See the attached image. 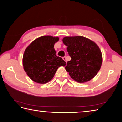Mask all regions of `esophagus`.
Masks as SVG:
<instances>
[{"label": "esophagus", "instance_id": "34e87169", "mask_svg": "<svg viewBox=\"0 0 122 122\" xmlns=\"http://www.w3.org/2000/svg\"><path fill=\"white\" fill-rule=\"evenodd\" d=\"M63 59L65 60L66 62H67V59H66V56H64L63 57Z\"/></svg>", "mask_w": 122, "mask_h": 122}]
</instances>
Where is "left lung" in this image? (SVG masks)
Returning <instances> with one entry per match:
<instances>
[{
  "label": "left lung",
  "mask_w": 122,
  "mask_h": 122,
  "mask_svg": "<svg viewBox=\"0 0 122 122\" xmlns=\"http://www.w3.org/2000/svg\"><path fill=\"white\" fill-rule=\"evenodd\" d=\"M62 41L71 57L65 67L71 77L80 83L92 80L97 74L102 62L97 45L82 36L65 37Z\"/></svg>",
  "instance_id": "8db88e82"
}]
</instances>
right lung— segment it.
<instances>
[{"label":"right lung","instance_id":"add662e5","mask_svg":"<svg viewBox=\"0 0 122 122\" xmlns=\"http://www.w3.org/2000/svg\"><path fill=\"white\" fill-rule=\"evenodd\" d=\"M58 40L57 37L42 36L34 40L26 49L22 60L24 68L33 81L47 83L59 67L66 65V62L57 56L54 48Z\"/></svg>","mask_w":122,"mask_h":122}]
</instances>
